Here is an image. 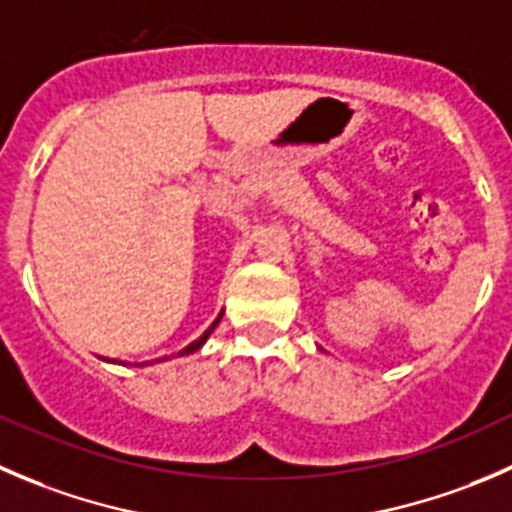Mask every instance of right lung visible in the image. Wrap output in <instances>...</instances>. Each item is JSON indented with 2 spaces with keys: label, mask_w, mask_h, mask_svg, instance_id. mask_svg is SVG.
<instances>
[{
  "label": "right lung",
  "mask_w": 512,
  "mask_h": 512,
  "mask_svg": "<svg viewBox=\"0 0 512 512\" xmlns=\"http://www.w3.org/2000/svg\"><path fill=\"white\" fill-rule=\"evenodd\" d=\"M221 316H224V313H219V318H216V321H214V323H211V326H209V328H206V333H204V336H201V338H196V341H194V343H189V346H186V348H184V351H181V353H179V356H189V353L199 351V348H201V346H204V343H206V338H209V336H211V331H214V328H216V326H219ZM104 361H109V358H104ZM111 363H114V361H111Z\"/></svg>",
  "instance_id": "add662e5"
}]
</instances>
